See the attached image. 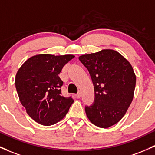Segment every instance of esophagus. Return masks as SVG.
Segmentation results:
<instances>
[{
    "mask_svg": "<svg viewBox=\"0 0 155 155\" xmlns=\"http://www.w3.org/2000/svg\"><path fill=\"white\" fill-rule=\"evenodd\" d=\"M81 96V92H79V93H78L77 94H76V98H80Z\"/></svg>",
    "mask_w": 155,
    "mask_h": 155,
    "instance_id": "esophagus-1",
    "label": "esophagus"
}]
</instances>
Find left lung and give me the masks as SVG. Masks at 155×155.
Returning a JSON list of instances; mask_svg holds the SVG:
<instances>
[{
	"instance_id": "8db88e82",
	"label": "left lung",
	"mask_w": 155,
	"mask_h": 155,
	"mask_svg": "<svg viewBox=\"0 0 155 155\" xmlns=\"http://www.w3.org/2000/svg\"><path fill=\"white\" fill-rule=\"evenodd\" d=\"M79 59L87 68L94 86V104L85 107L87 116L97 127H112L123 118L133 99V68L127 59L112 49L84 54Z\"/></svg>"
}]
</instances>
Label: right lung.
Returning a JSON list of instances; mask_svg holds the SVG:
<instances>
[{
	"mask_svg": "<svg viewBox=\"0 0 155 155\" xmlns=\"http://www.w3.org/2000/svg\"><path fill=\"white\" fill-rule=\"evenodd\" d=\"M74 55L38 54L27 59L15 76L20 101L37 123L51 126L62 120L74 103L62 95L59 74Z\"/></svg>",
	"mask_w": 155,
	"mask_h": 155,
	"instance_id": "add662e5",
	"label": "right lung"
}]
</instances>
